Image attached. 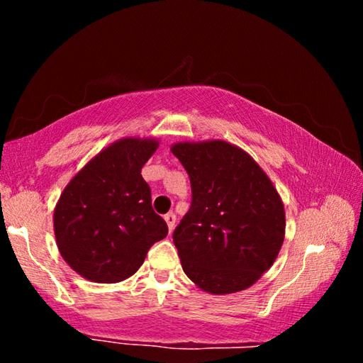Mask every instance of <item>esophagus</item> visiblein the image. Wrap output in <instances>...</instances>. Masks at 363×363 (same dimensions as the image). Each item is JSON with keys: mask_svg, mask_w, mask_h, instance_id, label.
Segmentation results:
<instances>
[{"mask_svg": "<svg viewBox=\"0 0 363 363\" xmlns=\"http://www.w3.org/2000/svg\"><path fill=\"white\" fill-rule=\"evenodd\" d=\"M164 220H167V224H168V229H169V232H173L174 225H176V216H174V213H168L167 216H164Z\"/></svg>", "mask_w": 363, "mask_h": 363, "instance_id": "1", "label": "esophagus"}]
</instances>
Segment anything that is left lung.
<instances>
[{"instance_id":"8db88e82","label":"left lung","mask_w":363,"mask_h":363,"mask_svg":"<svg viewBox=\"0 0 363 363\" xmlns=\"http://www.w3.org/2000/svg\"><path fill=\"white\" fill-rule=\"evenodd\" d=\"M192 186V205L173 240L184 272L210 294L247 290L277 259L285 208L259 163L220 139L171 145Z\"/></svg>"}]
</instances>
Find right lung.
Returning a JSON list of instances; mask_svg holds the SVG:
<instances>
[{"instance_id":"1","label":"right lung","mask_w":363,"mask_h":363,"mask_svg":"<svg viewBox=\"0 0 363 363\" xmlns=\"http://www.w3.org/2000/svg\"><path fill=\"white\" fill-rule=\"evenodd\" d=\"M155 138L115 140L72 177L54 208L60 256L96 284H118L143 266L153 243L168 235L152 210L150 187L140 169L155 150Z\"/></svg>"}]
</instances>
